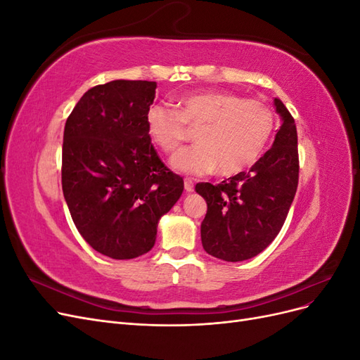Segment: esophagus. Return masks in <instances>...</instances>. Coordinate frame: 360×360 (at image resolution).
<instances>
[{"instance_id":"esophagus-1","label":"esophagus","mask_w":360,"mask_h":360,"mask_svg":"<svg viewBox=\"0 0 360 360\" xmlns=\"http://www.w3.org/2000/svg\"><path fill=\"white\" fill-rule=\"evenodd\" d=\"M184 191L193 192V181L191 179H184Z\"/></svg>"}]
</instances>
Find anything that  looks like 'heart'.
I'll return each mask as SVG.
<instances>
[{
    "label": "heart",
    "mask_w": 360,
    "mask_h": 360,
    "mask_svg": "<svg viewBox=\"0 0 360 360\" xmlns=\"http://www.w3.org/2000/svg\"><path fill=\"white\" fill-rule=\"evenodd\" d=\"M146 126L150 139L167 155L186 141L188 127L198 129V144L174 155L172 168L188 176H207L217 169L230 177L252 167L264 153L276 117L263 101L210 90L183 96L177 110L151 105Z\"/></svg>",
    "instance_id": "1"
}]
</instances>
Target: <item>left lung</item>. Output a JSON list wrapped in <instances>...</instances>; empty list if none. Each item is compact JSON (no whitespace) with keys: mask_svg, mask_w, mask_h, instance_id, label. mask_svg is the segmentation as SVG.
<instances>
[{"mask_svg":"<svg viewBox=\"0 0 360 360\" xmlns=\"http://www.w3.org/2000/svg\"><path fill=\"white\" fill-rule=\"evenodd\" d=\"M282 126L275 143L248 172L213 186H195L207 201L201 242L207 254L243 261L264 250L284 225L299 183L297 129L285 105L275 99Z\"/></svg>","mask_w":360,"mask_h":360,"instance_id":"left-lung-1","label":"left lung"}]
</instances>
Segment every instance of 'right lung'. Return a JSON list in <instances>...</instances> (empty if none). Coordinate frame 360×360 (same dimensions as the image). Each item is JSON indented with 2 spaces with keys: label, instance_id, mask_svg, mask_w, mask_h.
<instances>
[{
  "label": "right lung",
  "instance_id": "obj_1",
  "mask_svg": "<svg viewBox=\"0 0 360 360\" xmlns=\"http://www.w3.org/2000/svg\"><path fill=\"white\" fill-rule=\"evenodd\" d=\"M155 94L151 81L96 85L64 126V200L84 240L114 259L136 258L155 246L159 219L184 188L147 134Z\"/></svg>",
  "mask_w": 360,
  "mask_h": 360
}]
</instances>
